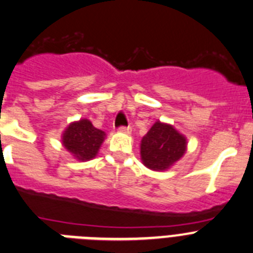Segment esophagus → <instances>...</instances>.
<instances>
[{"mask_svg":"<svg viewBox=\"0 0 253 253\" xmlns=\"http://www.w3.org/2000/svg\"><path fill=\"white\" fill-rule=\"evenodd\" d=\"M118 131L122 132V133H126V135H129L131 133V127H120Z\"/></svg>","mask_w":253,"mask_h":253,"instance_id":"obj_1","label":"esophagus"}]
</instances>
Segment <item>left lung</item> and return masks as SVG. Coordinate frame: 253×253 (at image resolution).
<instances>
[{"mask_svg": "<svg viewBox=\"0 0 253 253\" xmlns=\"http://www.w3.org/2000/svg\"><path fill=\"white\" fill-rule=\"evenodd\" d=\"M188 149V140L172 125L156 121L140 143L141 161L154 171L169 170Z\"/></svg>", "mask_w": 253, "mask_h": 253, "instance_id": "left-lung-1", "label": "left lung"}]
</instances>
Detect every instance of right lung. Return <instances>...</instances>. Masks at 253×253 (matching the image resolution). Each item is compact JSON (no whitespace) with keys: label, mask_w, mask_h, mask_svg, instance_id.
Returning <instances> with one entry per match:
<instances>
[{"label":"right lung","mask_w":253,"mask_h":253,"mask_svg":"<svg viewBox=\"0 0 253 253\" xmlns=\"http://www.w3.org/2000/svg\"><path fill=\"white\" fill-rule=\"evenodd\" d=\"M106 138V132L95 128L87 118H81L67 126L61 135V143L78 161L94 159Z\"/></svg>","instance_id":"1"}]
</instances>
